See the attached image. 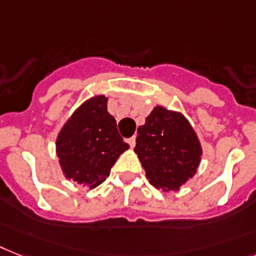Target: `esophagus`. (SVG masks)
<instances>
[{"instance_id": "esophagus-1", "label": "esophagus", "mask_w": 256, "mask_h": 256, "mask_svg": "<svg viewBox=\"0 0 256 256\" xmlns=\"http://www.w3.org/2000/svg\"><path fill=\"white\" fill-rule=\"evenodd\" d=\"M128 143L130 144V147H134L135 146V136H132V138L128 139Z\"/></svg>"}]
</instances>
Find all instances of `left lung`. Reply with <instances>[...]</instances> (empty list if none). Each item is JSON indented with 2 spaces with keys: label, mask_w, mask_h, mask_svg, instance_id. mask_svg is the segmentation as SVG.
Returning <instances> with one entry per match:
<instances>
[{
  "label": "left lung",
  "mask_w": 256,
  "mask_h": 256,
  "mask_svg": "<svg viewBox=\"0 0 256 256\" xmlns=\"http://www.w3.org/2000/svg\"><path fill=\"white\" fill-rule=\"evenodd\" d=\"M150 184L164 192L178 190L197 172L202 148L182 113L154 108L138 128L134 148Z\"/></svg>",
  "instance_id": "left-lung-1"
}]
</instances>
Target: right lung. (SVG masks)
<instances>
[{"label":"right lung","mask_w":256,"mask_h":256,"mask_svg":"<svg viewBox=\"0 0 256 256\" xmlns=\"http://www.w3.org/2000/svg\"><path fill=\"white\" fill-rule=\"evenodd\" d=\"M128 148L102 94L86 100L76 109L56 139V154L64 176L89 189L106 180Z\"/></svg>","instance_id":"1"}]
</instances>
